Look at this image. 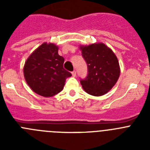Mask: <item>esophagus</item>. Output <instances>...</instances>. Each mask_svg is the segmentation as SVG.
Here are the masks:
<instances>
[{
    "mask_svg": "<svg viewBox=\"0 0 150 150\" xmlns=\"http://www.w3.org/2000/svg\"><path fill=\"white\" fill-rule=\"evenodd\" d=\"M72 75H73V76H74V77H75V76H76V71H73Z\"/></svg>",
    "mask_w": 150,
    "mask_h": 150,
    "instance_id": "1",
    "label": "esophagus"
}]
</instances>
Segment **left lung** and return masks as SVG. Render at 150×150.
<instances>
[{"label": "left lung", "instance_id": "left-lung-1", "mask_svg": "<svg viewBox=\"0 0 150 150\" xmlns=\"http://www.w3.org/2000/svg\"><path fill=\"white\" fill-rule=\"evenodd\" d=\"M79 48L88 67L87 76L80 79L83 89L94 96L105 95L120 77V64L116 55L102 43L81 46Z\"/></svg>", "mask_w": 150, "mask_h": 150}]
</instances>
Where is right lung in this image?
I'll return each instance as SVG.
<instances>
[{
  "instance_id": "obj_1",
  "label": "right lung",
  "mask_w": 150,
  "mask_h": 150,
  "mask_svg": "<svg viewBox=\"0 0 150 150\" xmlns=\"http://www.w3.org/2000/svg\"><path fill=\"white\" fill-rule=\"evenodd\" d=\"M59 47L44 43L30 54L24 66V76L30 88L38 95L52 97L64 88L71 74L63 67L64 59L58 53Z\"/></svg>"
}]
</instances>
